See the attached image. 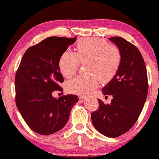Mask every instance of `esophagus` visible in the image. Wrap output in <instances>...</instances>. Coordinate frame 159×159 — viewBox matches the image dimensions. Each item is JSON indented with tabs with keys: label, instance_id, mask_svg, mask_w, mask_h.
Returning <instances> with one entry per match:
<instances>
[{
	"label": "esophagus",
	"instance_id": "esophagus-1",
	"mask_svg": "<svg viewBox=\"0 0 159 159\" xmlns=\"http://www.w3.org/2000/svg\"><path fill=\"white\" fill-rule=\"evenodd\" d=\"M85 98H86V97H85L84 95H80L79 96V99H84Z\"/></svg>",
	"mask_w": 159,
	"mask_h": 159
}]
</instances>
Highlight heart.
Masks as SVG:
<instances>
[{
  "instance_id": "obj_1",
  "label": "heart",
  "mask_w": 159,
  "mask_h": 159,
  "mask_svg": "<svg viewBox=\"0 0 159 159\" xmlns=\"http://www.w3.org/2000/svg\"><path fill=\"white\" fill-rule=\"evenodd\" d=\"M77 52L67 50L61 55L58 66L66 78L74 75L79 62L84 63L86 75H79L66 85L68 92L75 94H88L102 82L110 80L117 73L121 63V54L116 46L97 38H84L77 43Z\"/></svg>"
}]
</instances>
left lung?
I'll return each mask as SVG.
<instances>
[{
  "instance_id": "1",
  "label": "left lung",
  "mask_w": 159,
  "mask_h": 159,
  "mask_svg": "<svg viewBox=\"0 0 159 159\" xmlns=\"http://www.w3.org/2000/svg\"><path fill=\"white\" fill-rule=\"evenodd\" d=\"M121 54L117 73L102 89L111 95L109 104L98 99L99 109L91 113V121L100 133L117 138L127 133L137 121L146 102L148 84L146 64L139 50L124 38L110 37Z\"/></svg>"
}]
</instances>
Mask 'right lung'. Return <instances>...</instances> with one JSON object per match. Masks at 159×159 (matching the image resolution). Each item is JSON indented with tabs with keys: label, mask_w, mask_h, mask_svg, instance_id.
I'll list each match as a JSON object with an SVG mask.
<instances>
[{
	"label": "right lung",
	"mask_w": 159,
	"mask_h": 159,
	"mask_svg": "<svg viewBox=\"0 0 159 159\" xmlns=\"http://www.w3.org/2000/svg\"><path fill=\"white\" fill-rule=\"evenodd\" d=\"M76 37H50L26 51L15 77L16 104L29 127L38 134L48 135L61 129L68 121L71 109L79 101L76 95L57 99L54 91H62L64 81L58 62Z\"/></svg>",
	"instance_id": "right-lung-1"
}]
</instances>
